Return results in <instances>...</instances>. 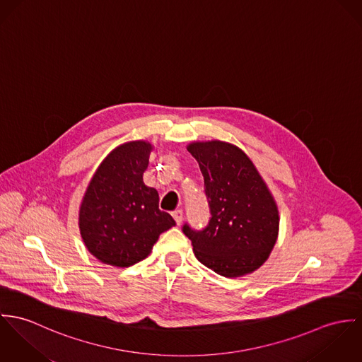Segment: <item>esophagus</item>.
I'll return each mask as SVG.
<instances>
[{"instance_id": "obj_1", "label": "esophagus", "mask_w": 362, "mask_h": 362, "mask_svg": "<svg viewBox=\"0 0 362 362\" xmlns=\"http://www.w3.org/2000/svg\"><path fill=\"white\" fill-rule=\"evenodd\" d=\"M172 216L176 221V225H180L182 221H183V211L182 209H176V211L172 212Z\"/></svg>"}]
</instances>
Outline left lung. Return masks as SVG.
Segmentation results:
<instances>
[{
  "mask_svg": "<svg viewBox=\"0 0 362 362\" xmlns=\"http://www.w3.org/2000/svg\"><path fill=\"white\" fill-rule=\"evenodd\" d=\"M204 176L211 218L200 230L185 223L197 259L225 278L258 269L278 238V206L251 160L233 144L193 143L187 147Z\"/></svg>",
  "mask_w": 362,
  "mask_h": 362,
  "instance_id": "1",
  "label": "left lung"
}]
</instances>
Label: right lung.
<instances>
[{
    "label": "right lung",
    "instance_id": "right-lung-1",
    "mask_svg": "<svg viewBox=\"0 0 362 362\" xmlns=\"http://www.w3.org/2000/svg\"><path fill=\"white\" fill-rule=\"evenodd\" d=\"M150 151L146 141L117 147L98 166L81 201V238L107 265L127 268L140 262L160 235L176 225L160 209L158 192L143 182Z\"/></svg>",
    "mask_w": 362,
    "mask_h": 362
}]
</instances>
